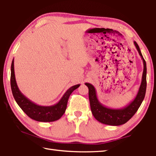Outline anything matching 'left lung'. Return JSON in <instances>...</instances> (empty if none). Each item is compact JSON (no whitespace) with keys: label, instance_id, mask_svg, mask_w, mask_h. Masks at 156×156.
Masks as SVG:
<instances>
[{"label":"left lung","instance_id":"left-lung-1","mask_svg":"<svg viewBox=\"0 0 156 156\" xmlns=\"http://www.w3.org/2000/svg\"><path fill=\"white\" fill-rule=\"evenodd\" d=\"M133 43L143 61L144 69L138 94L130 103L121 109H112L105 107L100 103L98 99L94 87L90 83H85V85L89 88V99L91 112L94 118L102 124L112 126H119L126 123L136 113L144 98L147 89V65L138 44L136 41H134Z\"/></svg>","mask_w":156,"mask_h":156}]
</instances>
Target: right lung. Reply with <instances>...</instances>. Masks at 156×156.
Wrapping results in <instances>:
<instances>
[{"mask_svg": "<svg viewBox=\"0 0 156 156\" xmlns=\"http://www.w3.org/2000/svg\"><path fill=\"white\" fill-rule=\"evenodd\" d=\"M76 84L67 90L58 103L51 106H41L34 103L25 97L18 87L14 73V59L11 66V88L16 102L29 117L38 122H54L59 120L64 114L67 108L68 99L71 94L79 87Z\"/></svg>", "mask_w": 156, "mask_h": 156, "instance_id": "1", "label": "right lung"}]
</instances>
